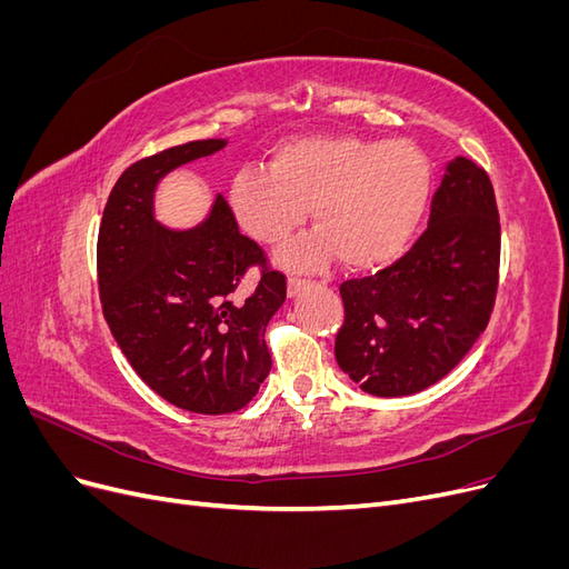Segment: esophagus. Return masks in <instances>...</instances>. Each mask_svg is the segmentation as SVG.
I'll list each match as a JSON object with an SVG mask.
<instances>
[{
  "mask_svg": "<svg viewBox=\"0 0 569 569\" xmlns=\"http://www.w3.org/2000/svg\"><path fill=\"white\" fill-rule=\"evenodd\" d=\"M303 287H306V280H301V278H289V282H287V295H289V299L297 297Z\"/></svg>",
  "mask_w": 569,
  "mask_h": 569,
  "instance_id": "1",
  "label": "esophagus"
}]
</instances>
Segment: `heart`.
I'll use <instances>...</instances> for the list:
<instances>
[{
    "label": "heart",
    "mask_w": 569,
    "mask_h": 569,
    "mask_svg": "<svg viewBox=\"0 0 569 569\" xmlns=\"http://www.w3.org/2000/svg\"><path fill=\"white\" fill-rule=\"evenodd\" d=\"M429 192L432 166L416 144L318 134L280 144L268 170H239L228 201L237 226L261 244L282 242L311 209L316 230L278 253L284 268L318 270L339 256L341 266L370 270L403 251Z\"/></svg>",
    "instance_id": "obj_1"
}]
</instances>
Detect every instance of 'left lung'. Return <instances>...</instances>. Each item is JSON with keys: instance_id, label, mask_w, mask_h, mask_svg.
Masks as SVG:
<instances>
[{"instance_id": "8db88e82", "label": "left lung", "mask_w": 569, "mask_h": 569, "mask_svg": "<svg viewBox=\"0 0 569 569\" xmlns=\"http://www.w3.org/2000/svg\"><path fill=\"white\" fill-rule=\"evenodd\" d=\"M501 226L489 176L475 161L446 163L429 222L393 266L339 291V368L372 396H410L449 375L489 322Z\"/></svg>"}]
</instances>
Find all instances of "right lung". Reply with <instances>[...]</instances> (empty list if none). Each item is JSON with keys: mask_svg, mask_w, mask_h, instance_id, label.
Returning <instances> with one entry per match:
<instances>
[{"mask_svg": "<svg viewBox=\"0 0 569 569\" xmlns=\"http://www.w3.org/2000/svg\"><path fill=\"white\" fill-rule=\"evenodd\" d=\"M226 144L197 140L132 163L111 189L97 242L101 308L120 351L161 399L201 416L253 399L272 366L266 327L287 297L284 274L266 268L220 194L192 228L157 220L159 182ZM251 264L262 278L239 292Z\"/></svg>", "mask_w": 569, "mask_h": 569, "instance_id": "1", "label": "right lung"}]
</instances>
